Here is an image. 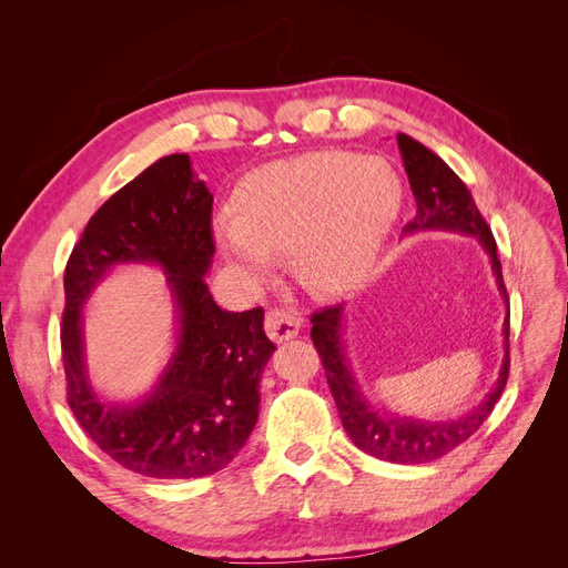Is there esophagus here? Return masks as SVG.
<instances>
[{"mask_svg":"<svg viewBox=\"0 0 568 568\" xmlns=\"http://www.w3.org/2000/svg\"><path fill=\"white\" fill-rule=\"evenodd\" d=\"M301 329V317L288 311H270L265 315V332L274 343H284L294 338Z\"/></svg>","mask_w":568,"mask_h":568,"instance_id":"1","label":"esophagus"}]
</instances>
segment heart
<instances>
[{"label":"heart","mask_w":568,"mask_h":568,"mask_svg":"<svg viewBox=\"0 0 568 568\" xmlns=\"http://www.w3.org/2000/svg\"><path fill=\"white\" fill-rule=\"evenodd\" d=\"M403 180L376 156L315 151L253 170L215 225L227 263L263 280L277 255H294L301 280L343 294L365 280L403 209Z\"/></svg>","instance_id":"heart-1"}]
</instances>
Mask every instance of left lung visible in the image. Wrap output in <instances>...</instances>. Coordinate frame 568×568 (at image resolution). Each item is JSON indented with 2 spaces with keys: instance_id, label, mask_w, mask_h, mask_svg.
Masks as SVG:
<instances>
[{
  "instance_id": "left-lung-1",
  "label": "left lung",
  "mask_w": 568,
  "mask_h": 568,
  "mask_svg": "<svg viewBox=\"0 0 568 568\" xmlns=\"http://www.w3.org/2000/svg\"><path fill=\"white\" fill-rule=\"evenodd\" d=\"M398 149L403 156L409 189L417 201V213L403 227L405 234L422 230H448L476 236L490 255V265L495 272V282L500 294L507 301V288L503 282V265L497 257V246L493 232L484 215L478 213L476 201L448 163L440 161L432 149H426L407 134H398ZM313 343L320 353L322 367L326 374V384L332 388L336 400L338 417L343 428L359 450L395 464H424L440 459L455 450L469 436L478 432V426L488 419L497 398L509 376V301L505 317V359L495 386L478 407L467 415L445 422H424L400 415H384L359 390L355 376L351 372L346 348H343V305H329L313 313Z\"/></svg>"
}]
</instances>
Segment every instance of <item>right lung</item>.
<instances>
[{
  "mask_svg": "<svg viewBox=\"0 0 568 568\" xmlns=\"http://www.w3.org/2000/svg\"><path fill=\"white\" fill-rule=\"evenodd\" d=\"M213 194L186 153L149 165L90 217L65 265L61 355L68 405L78 424L120 467L151 478H201L244 448L261 407V374L274 353L263 307L227 313L205 272L215 253ZM153 262L169 274L181 336L144 402L101 404L83 367L81 307L105 272Z\"/></svg>",
  "mask_w": 568,
  "mask_h": 568,
  "instance_id": "obj_1",
  "label": "right lung"
}]
</instances>
